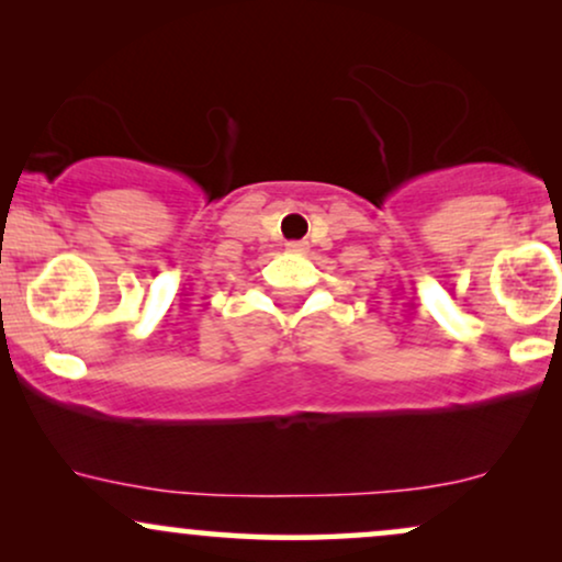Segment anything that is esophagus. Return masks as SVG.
Returning a JSON list of instances; mask_svg holds the SVG:
<instances>
[{"label":"esophagus","instance_id":"1","mask_svg":"<svg viewBox=\"0 0 562 562\" xmlns=\"http://www.w3.org/2000/svg\"><path fill=\"white\" fill-rule=\"evenodd\" d=\"M288 250H293V254H301V250H306V243H301V240L288 243Z\"/></svg>","mask_w":562,"mask_h":562}]
</instances>
